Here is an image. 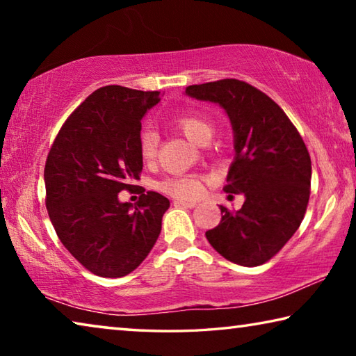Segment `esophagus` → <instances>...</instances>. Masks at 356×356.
<instances>
[{
    "instance_id": "34e87169",
    "label": "esophagus",
    "mask_w": 356,
    "mask_h": 356,
    "mask_svg": "<svg viewBox=\"0 0 356 356\" xmlns=\"http://www.w3.org/2000/svg\"><path fill=\"white\" fill-rule=\"evenodd\" d=\"M174 206L185 207V209H193V207H196V201H184V200H177V201H174Z\"/></svg>"
}]
</instances>
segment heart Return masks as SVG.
<instances>
[{
  "label": "heart",
  "mask_w": 356,
  "mask_h": 356,
  "mask_svg": "<svg viewBox=\"0 0 356 356\" xmlns=\"http://www.w3.org/2000/svg\"><path fill=\"white\" fill-rule=\"evenodd\" d=\"M176 127L182 134L197 144L207 143L212 136V122L200 114H179L174 118ZM138 150L143 161L150 163L155 160L159 150V135L154 130H144L138 138ZM159 190L166 195L177 197V200H195L202 193L201 177L185 174V176H171L159 182Z\"/></svg>",
  "instance_id": "1"
}]
</instances>
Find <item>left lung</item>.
<instances>
[{
	"instance_id": "8db88e82",
	"label": "left lung",
	"mask_w": 356,
	"mask_h": 356,
	"mask_svg": "<svg viewBox=\"0 0 356 356\" xmlns=\"http://www.w3.org/2000/svg\"><path fill=\"white\" fill-rule=\"evenodd\" d=\"M185 92L225 108L236 147L225 191L245 195L237 212L220 206L209 243L234 264L262 265L291 240L308 207L311 156L303 138L276 102L236 78L191 84Z\"/></svg>"
}]
</instances>
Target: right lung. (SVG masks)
I'll list each match as a JSON object with an SVG mask.
<instances>
[{
  "label": "right lung",
  "instance_id": "right-lung-1",
  "mask_svg": "<svg viewBox=\"0 0 356 356\" xmlns=\"http://www.w3.org/2000/svg\"><path fill=\"white\" fill-rule=\"evenodd\" d=\"M159 102V91L100 88L67 118L47 156L51 225L70 254L102 278L134 272L155 245L170 207L156 191L143 193L135 204L118 197L140 180L141 119Z\"/></svg>",
  "mask_w": 356,
  "mask_h": 356
}]
</instances>
